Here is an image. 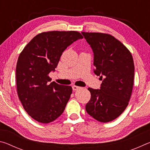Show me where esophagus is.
Returning <instances> with one entry per match:
<instances>
[{"label": "esophagus", "mask_w": 150, "mask_h": 150, "mask_svg": "<svg viewBox=\"0 0 150 150\" xmlns=\"http://www.w3.org/2000/svg\"><path fill=\"white\" fill-rule=\"evenodd\" d=\"M72 88H73V91H77V90L80 89V88H81L80 87H78V86H76V85H73Z\"/></svg>", "instance_id": "esophagus-1"}]
</instances>
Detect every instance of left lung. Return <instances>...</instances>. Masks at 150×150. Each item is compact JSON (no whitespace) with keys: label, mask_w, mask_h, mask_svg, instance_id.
<instances>
[{"label":"left lung","mask_w":150,"mask_h":150,"mask_svg":"<svg viewBox=\"0 0 150 150\" xmlns=\"http://www.w3.org/2000/svg\"><path fill=\"white\" fill-rule=\"evenodd\" d=\"M94 53V71L103 82L100 89L88 88L91 99L85 109L100 122L118 118L128 105L132 92V55L122 43L110 34L82 32Z\"/></svg>","instance_id":"8db88e82"}]
</instances>
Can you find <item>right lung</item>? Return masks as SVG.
I'll return each mask as SVG.
<instances>
[{
	"instance_id": "obj_1",
	"label": "right lung",
	"mask_w": 150,
	"mask_h": 150,
	"mask_svg": "<svg viewBox=\"0 0 150 150\" xmlns=\"http://www.w3.org/2000/svg\"><path fill=\"white\" fill-rule=\"evenodd\" d=\"M82 38L77 31L42 32L20 54L16 69L18 96L26 112L38 122H52L64 111L72 87L50 83L48 74L57 67L63 51Z\"/></svg>"
}]
</instances>
